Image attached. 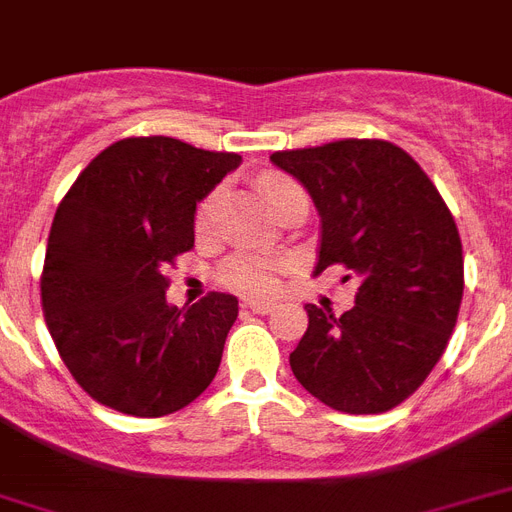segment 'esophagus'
<instances>
[{
	"instance_id": "obj_1",
	"label": "esophagus",
	"mask_w": 512,
	"mask_h": 512,
	"mask_svg": "<svg viewBox=\"0 0 512 512\" xmlns=\"http://www.w3.org/2000/svg\"><path fill=\"white\" fill-rule=\"evenodd\" d=\"M244 308H249L252 313H271L276 303L273 300H260V297H249V300H244Z\"/></svg>"
}]
</instances>
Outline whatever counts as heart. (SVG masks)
<instances>
[{
    "mask_svg": "<svg viewBox=\"0 0 512 512\" xmlns=\"http://www.w3.org/2000/svg\"><path fill=\"white\" fill-rule=\"evenodd\" d=\"M263 191L268 196L273 207L279 209L281 201L287 199L292 191H300V185L295 180H289L284 175H265ZM217 204H220V191H212L207 199L201 201L199 215H196V231L207 233L215 223ZM289 268L287 257H271V255H255V252H239V255L228 257L220 265V281L225 287L244 292V295H263V292H273L279 284V276Z\"/></svg>",
    "mask_w": 512,
    "mask_h": 512,
    "instance_id": "1",
    "label": "heart"
}]
</instances>
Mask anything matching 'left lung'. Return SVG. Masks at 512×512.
Returning a JSON list of instances; mask_svg holds the SVG:
<instances>
[{
  "label": "left lung",
  "instance_id": "8db88e82",
  "mask_svg": "<svg viewBox=\"0 0 512 512\" xmlns=\"http://www.w3.org/2000/svg\"><path fill=\"white\" fill-rule=\"evenodd\" d=\"M271 162L319 209L316 273L342 265L361 279L342 316L305 305L308 329L289 366L337 412H388L433 372L457 324L465 271L452 212L420 164L388 140L276 151Z\"/></svg>",
  "mask_w": 512,
  "mask_h": 512
}]
</instances>
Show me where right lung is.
<instances>
[{"label":"right lung","mask_w":512,"mask_h":512,"mask_svg":"<svg viewBox=\"0 0 512 512\" xmlns=\"http://www.w3.org/2000/svg\"><path fill=\"white\" fill-rule=\"evenodd\" d=\"M239 164V154L164 135L124 138L58 204L42 271L44 321L98 404L164 417L215 380L239 300L209 292L177 311L164 271L193 247L196 204Z\"/></svg>","instance_id":"right-lung-1"}]
</instances>
